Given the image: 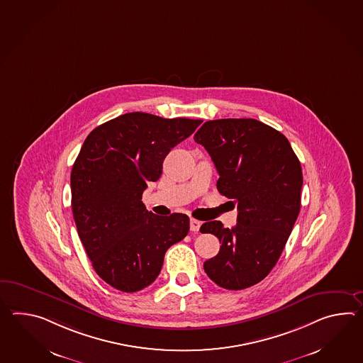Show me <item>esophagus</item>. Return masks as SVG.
I'll return each mask as SVG.
<instances>
[{
  "mask_svg": "<svg viewBox=\"0 0 363 363\" xmlns=\"http://www.w3.org/2000/svg\"><path fill=\"white\" fill-rule=\"evenodd\" d=\"M201 223L199 220H195V218L190 220V230L191 232H198L201 229Z\"/></svg>",
  "mask_w": 363,
  "mask_h": 363,
  "instance_id": "1",
  "label": "esophagus"
}]
</instances>
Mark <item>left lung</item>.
<instances>
[{
	"instance_id": "1",
	"label": "left lung",
	"mask_w": 363,
	"mask_h": 363,
	"mask_svg": "<svg viewBox=\"0 0 363 363\" xmlns=\"http://www.w3.org/2000/svg\"><path fill=\"white\" fill-rule=\"evenodd\" d=\"M194 140L210 153L220 178L218 190L237 203V225L201 226L221 242L204 271L218 286L250 288L271 272L301 210L302 169L289 140L254 118L204 122Z\"/></svg>"
}]
</instances>
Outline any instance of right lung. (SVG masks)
<instances>
[{
    "mask_svg": "<svg viewBox=\"0 0 363 363\" xmlns=\"http://www.w3.org/2000/svg\"><path fill=\"white\" fill-rule=\"evenodd\" d=\"M201 120L122 114L92 130L74 162L72 208L84 250L96 274L133 293L151 285L164 255L190 229L189 216H157L142 194L162 177V162Z\"/></svg>",
    "mask_w": 363,
    "mask_h": 363,
    "instance_id": "1",
    "label": "right lung"
}]
</instances>
